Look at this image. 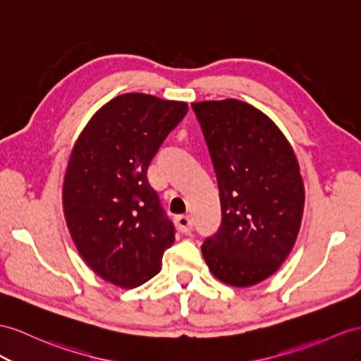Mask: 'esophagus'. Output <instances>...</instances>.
Instances as JSON below:
<instances>
[{
    "label": "esophagus",
    "instance_id": "1",
    "mask_svg": "<svg viewBox=\"0 0 361 361\" xmlns=\"http://www.w3.org/2000/svg\"><path fill=\"white\" fill-rule=\"evenodd\" d=\"M177 224H178L180 232H183V233L192 232L193 223H192V218L189 215H178L177 216Z\"/></svg>",
    "mask_w": 361,
    "mask_h": 361
}]
</instances>
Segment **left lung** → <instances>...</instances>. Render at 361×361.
Here are the masks:
<instances>
[{
  "label": "left lung",
  "mask_w": 361,
  "mask_h": 361,
  "mask_svg": "<svg viewBox=\"0 0 361 361\" xmlns=\"http://www.w3.org/2000/svg\"><path fill=\"white\" fill-rule=\"evenodd\" d=\"M214 163L219 201L218 232L202 256L215 277L250 286L288 257L303 214V181L293 147L271 120L241 100L192 105Z\"/></svg>",
  "instance_id": "8db88e82"
}]
</instances>
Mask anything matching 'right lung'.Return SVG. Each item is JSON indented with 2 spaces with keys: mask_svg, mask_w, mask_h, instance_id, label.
<instances>
[{
  "mask_svg": "<svg viewBox=\"0 0 361 361\" xmlns=\"http://www.w3.org/2000/svg\"><path fill=\"white\" fill-rule=\"evenodd\" d=\"M186 114L184 102L128 92L91 117L71 151L62 192L71 238L90 269L122 288L159 273L175 241L147 168Z\"/></svg>",
  "mask_w": 361,
  "mask_h": 361,
  "instance_id": "add662e5",
  "label": "right lung"
}]
</instances>
